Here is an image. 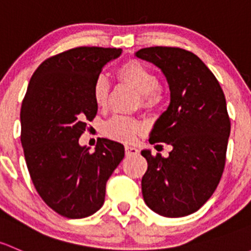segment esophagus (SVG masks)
Returning <instances> with one entry per match:
<instances>
[{
  "mask_svg": "<svg viewBox=\"0 0 251 251\" xmlns=\"http://www.w3.org/2000/svg\"><path fill=\"white\" fill-rule=\"evenodd\" d=\"M125 152H126V155H127V156H131V155H137V154H138V149H137V148H134V147L126 146L125 147Z\"/></svg>",
  "mask_w": 251,
  "mask_h": 251,
  "instance_id": "esophagus-1",
  "label": "esophagus"
}]
</instances>
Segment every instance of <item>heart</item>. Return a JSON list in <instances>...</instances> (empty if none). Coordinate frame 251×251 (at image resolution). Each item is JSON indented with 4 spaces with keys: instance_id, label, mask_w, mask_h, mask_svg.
Wrapping results in <instances>:
<instances>
[{
    "instance_id": "1",
    "label": "heart",
    "mask_w": 251,
    "mask_h": 251,
    "mask_svg": "<svg viewBox=\"0 0 251 251\" xmlns=\"http://www.w3.org/2000/svg\"><path fill=\"white\" fill-rule=\"evenodd\" d=\"M117 75L121 83H125L138 92V105L147 112H155L163 102V91L159 85L156 73L138 60H127L118 68ZM110 85L107 78L100 75L92 86V97L96 105L103 108L108 103ZM144 130L142 121L133 117L115 115L107 121L104 133L109 138L123 143H132Z\"/></svg>"
}]
</instances>
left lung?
<instances>
[{
    "label": "left lung",
    "instance_id": "left-lung-1",
    "mask_svg": "<svg viewBox=\"0 0 251 251\" xmlns=\"http://www.w3.org/2000/svg\"><path fill=\"white\" fill-rule=\"evenodd\" d=\"M136 56L154 63L168 81L171 102L157 119L150 144L172 146L170 156L143 150L148 170L142 178L147 205L166 218L197 212L220 183L231 121L218 79L202 60L176 47H150Z\"/></svg>",
    "mask_w": 251,
    "mask_h": 251
}]
</instances>
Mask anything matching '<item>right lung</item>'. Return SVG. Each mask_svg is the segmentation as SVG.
<instances>
[{"label":"right lung","mask_w":251,"mask_h":251,"mask_svg":"<svg viewBox=\"0 0 251 251\" xmlns=\"http://www.w3.org/2000/svg\"><path fill=\"white\" fill-rule=\"evenodd\" d=\"M121 49L78 47L44 60L35 71L20 110L21 146L32 183L47 205L70 219L102 207L105 184L125 156L123 144L97 139L79 146L97 114L92 86Z\"/></svg>","instance_id":"add662e5"}]
</instances>
